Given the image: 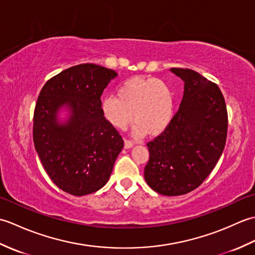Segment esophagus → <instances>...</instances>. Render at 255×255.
Masks as SVG:
<instances>
[{
	"instance_id": "1",
	"label": "esophagus",
	"mask_w": 255,
	"mask_h": 255,
	"mask_svg": "<svg viewBox=\"0 0 255 255\" xmlns=\"http://www.w3.org/2000/svg\"><path fill=\"white\" fill-rule=\"evenodd\" d=\"M132 145H133V141H131V140H128V139H125V148L129 149V148H131Z\"/></svg>"
}]
</instances>
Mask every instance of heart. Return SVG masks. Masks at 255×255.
<instances>
[{
  "label": "heart",
  "instance_id": "1",
  "mask_svg": "<svg viewBox=\"0 0 255 255\" xmlns=\"http://www.w3.org/2000/svg\"><path fill=\"white\" fill-rule=\"evenodd\" d=\"M102 112L114 127L124 130L132 122L134 133L158 136L172 121L174 113V91L156 78H130L118 86L117 96L102 101Z\"/></svg>",
  "mask_w": 255,
  "mask_h": 255
}]
</instances>
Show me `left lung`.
<instances>
[{"instance_id": "8db88e82", "label": "left lung", "mask_w": 255, "mask_h": 255, "mask_svg": "<svg viewBox=\"0 0 255 255\" xmlns=\"http://www.w3.org/2000/svg\"><path fill=\"white\" fill-rule=\"evenodd\" d=\"M171 71L185 82L183 100L165 130L147 143L144 180L156 193L178 196L197 188L217 164L228 113L217 84L191 69Z\"/></svg>"}]
</instances>
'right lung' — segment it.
Instances as JSON below:
<instances>
[{
  "instance_id": "1",
  "label": "right lung",
  "mask_w": 255,
  "mask_h": 255,
  "mask_svg": "<svg viewBox=\"0 0 255 255\" xmlns=\"http://www.w3.org/2000/svg\"><path fill=\"white\" fill-rule=\"evenodd\" d=\"M112 69L93 63L74 66L42 86L34 111L32 139L51 181L74 196L92 194L105 185L124 140L102 112L101 96ZM68 106L67 123L56 122L59 108Z\"/></svg>"
}]
</instances>
